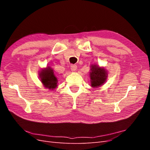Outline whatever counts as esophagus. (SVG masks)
Returning <instances> with one entry per match:
<instances>
[{"mask_svg": "<svg viewBox=\"0 0 150 150\" xmlns=\"http://www.w3.org/2000/svg\"><path fill=\"white\" fill-rule=\"evenodd\" d=\"M71 69L72 71H76V69H77V66L75 65V64H72L71 66Z\"/></svg>", "mask_w": 150, "mask_h": 150, "instance_id": "obj_1", "label": "esophagus"}]
</instances>
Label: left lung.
<instances>
[{"mask_svg": "<svg viewBox=\"0 0 150 150\" xmlns=\"http://www.w3.org/2000/svg\"><path fill=\"white\" fill-rule=\"evenodd\" d=\"M90 72L91 84L93 88L99 87L105 82L107 78V73L104 68L94 65L91 67Z\"/></svg>", "mask_w": 150, "mask_h": 150, "instance_id": "1", "label": "left lung"}]
</instances>
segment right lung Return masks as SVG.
I'll use <instances>...</instances> for the list:
<instances>
[{"instance_id":"obj_1","label":"right lung","mask_w":150,"mask_h":150,"mask_svg":"<svg viewBox=\"0 0 150 150\" xmlns=\"http://www.w3.org/2000/svg\"><path fill=\"white\" fill-rule=\"evenodd\" d=\"M40 80L44 85V86L50 89H53L57 86V79L55 75L54 74L53 70L51 68H46V69H43L40 74Z\"/></svg>"}]
</instances>
